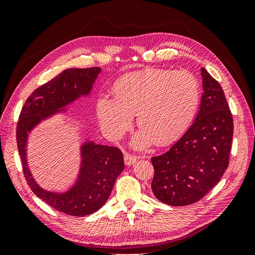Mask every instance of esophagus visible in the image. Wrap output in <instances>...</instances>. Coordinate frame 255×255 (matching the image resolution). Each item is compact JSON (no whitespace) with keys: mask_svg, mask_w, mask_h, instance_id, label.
Masks as SVG:
<instances>
[{"mask_svg":"<svg viewBox=\"0 0 255 255\" xmlns=\"http://www.w3.org/2000/svg\"><path fill=\"white\" fill-rule=\"evenodd\" d=\"M137 157L135 155H132V154L129 153H126L125 154V161H126V165L130 166V165H134L136 163Z\"/></svg>","mask_w":255,"mask_h":255,"instance_id":"esophagus-1","label":"esophagus"}]
</instances>
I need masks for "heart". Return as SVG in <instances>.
Listing matches in <instances>:
<instances>
[{
  "mask_svg": "<svg viewBox=\"0 0 255 255\" xmlns=\"http://www.w3.org/2000/svg\"><path fill=\"white\" fill-rule=\"evenodd\" d=\"M115 96H101L97 101L102 128L109 136L119 138L137 115L141 129L133 145L142 149L153 140L160 145L170 143L184 132L197 111L200 89L187 71L148 69L119 80Z\"/></svg>",
  "mask_w": 255,
  "mask_h": 255,
  "instance_id": "b5f03b06",
  "label": "heart"
}]
</instances>
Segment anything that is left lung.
Wrapping results in <instances>:
<instances>
[{
	"label": "left lung",
	"mask_w": 255,
	"mask_h": 255,
	"mask_svg": "<svg viewBox=\"0 0 255 255\" xmlns=\"http://www.w3.org/2000/svg\"><path fill=\"white\" fill-rule=\"evenodd\" d=\"M203 94L196 119L169 151L152 157L154 196L185 206L199 201L227 170L233 118L219 83L201 68Z\"/></svg>",
	"instance_id": "left-lung-1"
}]
</instances>
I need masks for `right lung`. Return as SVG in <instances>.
<instances>
[{"label": "right lung", "instance_id": "obj_1", "mask_svg": "<svg viewBox=\"0 0 255 255\" xmlns=\"http://www.w3.org/2000/svg\"><path fill=\"white\" fill-rule=\"evenodd\" d=\"M100 72L99 67L66 69L60 72L28 97L17 126L18 150L28 186L51 207L75 217L94 214L105 204L116 180L125 169L122 152L85 138L80 145L81 160L75 181L64 191H53L42 188L28 167V135L43 121L68 114L67 107L81 98H90Z\"/></svg>", "mask_w": 255, "mask_h": 255}]
</instances>
